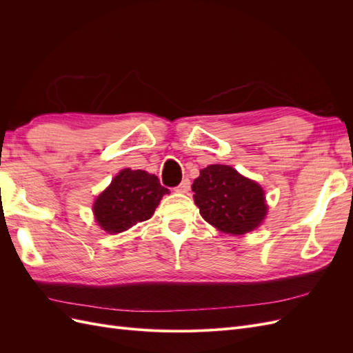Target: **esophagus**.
<instances>
[{
    "instance_id": "obj_1",
    "label": "esophagus",
    "mask_w": 353,
    "mask_h": 353,
    "mask_svg": "<svg viewBox=\"0 0 353 353\" xmlns=\"http://www.w3.org/2000/svg\"><path fill=\"white\" fill-rule=\"evenodd\" d=\"M190 187H191L190 179L185 178V179H183V183H181L178 187H175V191H176V193H188Z\"/></svg>"
}]
</instances>
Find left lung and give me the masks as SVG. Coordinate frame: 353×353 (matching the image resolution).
<instances>
[{
    "instance_id": "1",
    "label": "left lung",
    "mask_w": 353,
    "mask_h": 353,
    "mask_svg": "<svg viewBox=\"0 0 353 353\" xmlns=\"http://www.w3.org/2000/svg\"><path fill=\"white\" fill-rule=\"evenodd\" d=\"M191 188L203 219L222 232L237 236L254 230L268 209L262 187L227 165L201 169Z\"/></svg>"
}]
</instances>
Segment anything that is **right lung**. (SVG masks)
<instances>
[{
  "label": "right lung",
  "instance_id": "add662e5",
  "mask_svg": "<svg viewBox=\"0 0 353 353\" xmlns=\"http://www.w3.org/2000/svg\"><path fill=\"white\" fill-rule=\"evenodd\" d=\"M168 193L156 175L140 169H123L95 200V221L110 234L126 231L150 219L160 199Z\"/></svg>",
  "mask_w": 353,
  "mask_h": 353
}]
</instances>
